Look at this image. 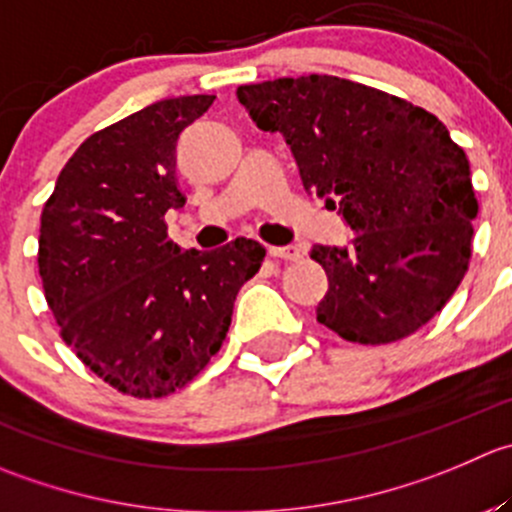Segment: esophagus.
<instances>
[{"mask_svg": "<svg viewBox=\"0 0 512 512\" xmlns=\"http://www.w3.org/2000/svg\"><path fill=\"white\" fill-rule=\"evenodd\" d=\"M267 252H270V257H275V260H287V262H295L302 257V250L297 245H272L267 247Z\"/></svg>", "mask_w": 512, "mask_h": 512, "instance_id": "1", "label": "esophagus"}]
</instances>
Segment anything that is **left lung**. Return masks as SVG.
Listing matches in <instances>:
<instances>
[{
	"mask_svg": "<svg viewBox=\"0 0 512 512\" xmlns=\"http://www.w3.org/2000/svg\"><path fill=\"white\" fill-rule=\"evenodd\" d=\"M237 99L280 132L305 192L355 232L312 245L327 272L317 322L342 340L385 345L433 320L468 272L478 200L463 147L408 99L330 74L242 84Z\"/></svg>",
	"mask_w": 512,
	"mask_h": 512,
	"instance_id": "obj_1",
	"label": "left lung"
}]
</instances>
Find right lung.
I'll return each instance as SVG.
<instances>
[{
  "instance_id": "obj_1",
  "label": "right lung",
  "mask_w": 512,
  "mask_h": 512,
  "mask_svg": "<svg viewBox=\"0 0 512 512\" xmlns=\"http://www.w3.org/2000/svg\"><path fill=\"white\" fill-rule=\"evenodd\" d=\"M212 102L162 99L94 132L44 202L37 262L59 335L132 398H165L205 370L265 260L247 237L210 252L167 237L165 212L185 205L177 140Z\"/></svg>"
}]
</instances>
